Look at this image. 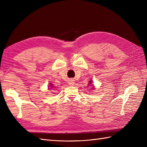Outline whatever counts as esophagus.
I'll return each mask as SVG.
<instances>
[{
	"label": "esophagus",
	"instance_id": "obj_1",
	"mask_svg": "<svg viewBox=\"0 0 147 147\" xmlns=\"http://www.w3.org/2000/svg\"><path fill=\"white\" fill-rule=\"evenodd\" d=\"M68 83H69V84H70V85H73V84H74V80H70Z\"/></svg>",
	"mask_w": 147,
	"mask_h": 147
}]
</instances>
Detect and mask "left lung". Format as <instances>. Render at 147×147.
<instances>
[{
	"mask_svg": "<svg viewBox=\"0 0 147 147\" xmlns=\"http://www.w3.org/2000/svg\"><path fill=\"white\" fill-rule=\"evenodd\" d=\"M90 83H89V84H91V81H90Z\"/></svg>",
	"mask_w": 147,
	"mask_h": 147,
	"instance_id": "8db88e82",
	"label": "left lung"
}]
</instances>
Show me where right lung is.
<instances>
[{"mask_svg": "<svg viewBox=\"0 0 147 147\" xmlns=\"http://www.w3.org/2000/svg\"><path fill=\"white\" fill-rule=\"evenodd\" d=\"M51 87H53V86H52V85H51Z\"/></svg>", "mask_w": 147, "mask_h": 147, "instance_id": "1", "label": "right lung"}]
</instances>
